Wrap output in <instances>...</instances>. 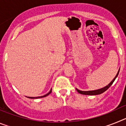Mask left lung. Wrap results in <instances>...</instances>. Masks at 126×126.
Masks as SVG:
<instances>
[{
  "mask_svg": "<svg viewBox=\"0 0 126 126\" xmlns=\"http://www.w3.org/2000/svg\"><path fill=\"white\" fill-rule=\"evenodd\" d=\"M119 71H120V69H119V71H118V73H117V75L115 76V78H113V79L111 81L110 83H109L108 85H107L106 86H105V87L102 88L98 89V90H93V91H81V90H79L78 89L76 88L77 92H78L79 93H80V94H85V95H96V94H102V93H103V92H105L106 90H107L110 87V86L113 84V81H115V79H116L117 77L118 74H119Z\"/></svg>",
  "mask_w": 126,
  "mask_h": 126,
  "instance_id": "1",
  "label": "left lung"
}]
</instances>
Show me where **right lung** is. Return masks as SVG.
Wrapping results in <instances>:
<instances>
[{
    "label": "right lung",
    "instance_id": "1",
    "mask_svg": "<svg viewBox=\"0 0 126 126\" xmlns=\"http://www.w3.org/2000/svg\"><path fill=\"white\" fill-rule=\"evenodd\" d=\"M52 93V89H51L50 90V92H48V93H47V94H45V95H43V96H38V97H28L29 98H32V99H35V98H43V97H45V96H48V94H50V93Z\"/></svg>",
    "mask_w": 126,
    "mask_h": 126
}]
</instances>
